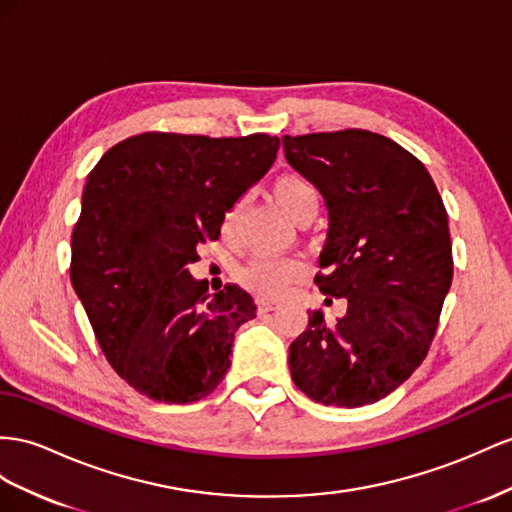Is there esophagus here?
Returning a JSON list of instances; mask_svg holds the SVG:
<instances>
[{"label":"esophagus","mask_w":512,"mask_h":512,"mask_svg":"<svg viewBox=\"0 0 512 512\" xmlns=\"http://www.w3.org/2000/svg\"><path fill=\"white\" fill-rule=\"evenodd\" d=\"M274 309H279V303H274V300H266V298L257 300V311L259 313H268V311H274Z\"/></svg>","instance_id":"34e87169"}]
</instances>
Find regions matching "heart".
Listing matches in <instances>:
<instances>
[{"instance_id": "heart-1", "label": "heart", "mask_w": 512, "mask_h": 512, "mask_svg": "<svg viewBox=\"0 0 512 512\" xmlns=\"http://www.w3.org/2000/svg\"><path fill=\"white\" fill-rule=\"evenodd\" d=\"M272 196L283 212L292 220L316 216L320 205V192L313 181L303 173H283L272 183ZM242 201H235L227 207L222 216L220 231L231 235L235 220H238ZM307 266L296 257H257L240 270V283L261 298H279L287 287L303 277Z\"/></svg>"}]
</instances>
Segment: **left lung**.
Segmentation results:
<instances>
[{
    "instance_id": "obj_1",
    "label": "left lung",
    "mask_w": 512,
    "mask_h": 512,
    "mask_svg": "<svg viewBox=\"0 0 512 512\" xmlns=\"http://www.w3.org/2000/svg\"><path fill=\"white\" fill-rule=\"evenodd\" d=\"M283 151L329 207L316 283L348 300L333 324L309 311L290 346L292 381L326 406L378 402L435 339L454 266L448 212L426 166L374 131L283 136Z\"/></svg>"
}]
</instances>
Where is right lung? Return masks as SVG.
I'll return each mask as SVG.
<instances>
[{
    "label": "right lung",
    "mask_w": 512,
    "mask_h": 512,
    "mask_svg": "<svg viewBox=\"0 0 512 512\" xmlns=\"http://www.w3.org/2000/svg\"><path fill=\"white\" fill-rule=\"evenodd\" d=\"M279 138L144 131L90 170L71 235V283L108 363L142 396L188 404L231 365L255 303L227 283L214 296L188 266L220 235L227 207L266 175Z\"/></svg>",
    "instance_id": "add662e5"
}]
</instances>
